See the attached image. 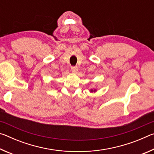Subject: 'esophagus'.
I'll use <instances>...</instances> for the list:
<instances>
[{
  "label": "esophagus",
  "mask_w": 154,
  "mask_h": 154,
  "mask_svg": "<svg viewBox=\"0 0 154 154\" xmlns=\"http://www.w3.org/2000/svg\"><path fill=\"white\" fill-rule=\"evenodd\" d=\"M71 71L72 72H74V73H76L78 71V67L77 66H72Z\"/></svg>",
  "instance_id": "esophagus-1"
}]
</instances>
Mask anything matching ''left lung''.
I'll use <instances>...</instances> for the list:
<instances>
[{
  "label": "left lung",
  "instance_id": "1",
  "mask_svg": "<svg viewBox=\"0 0 154 154\" xmlns=\"http://www.w3.org/2000/svg\"><path fill=\"white\" fill-rule=\"evenodd\" d=\"M93 91H94V92H95V91H96V89H95L94 90H91V92H93Z\"/></svg>",
  "mask_w": 154,
  "mask_h": 154
}]
</instances>
